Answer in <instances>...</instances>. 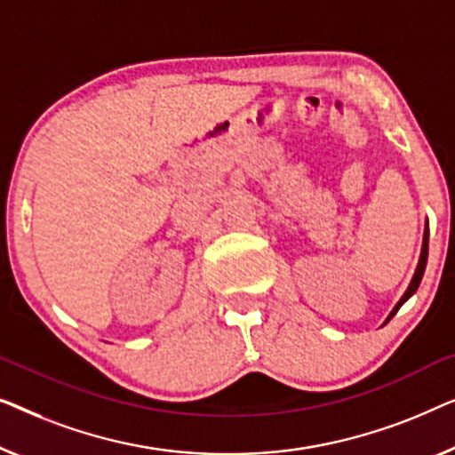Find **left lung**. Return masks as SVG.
Segmentation results:
<instances>
[{"label": "left lung", "instance_id": "obj_1", "mask_svg": "<svg viewBox=\"0 0 455 455\" xmlns=\"http://www.w3.org/2000/svg\"><path fill=\"white\" fill-rule=\"evenodd\" d=\"M427 258H428V227L425 228V236H422V251H420V259H419V266H417V272H414V276H412V283H411V286H408V291L404 292V297H402L400 300H398V305L394 307V311L389 313V317H394L395 313H398V309L402 305L406 303L408 299L412 297L414 292H417V289H419V284H420V280H422V274H425V267H427Z\"/></svg>", "mask_w": 455, "mask_h": 455}]
</instances>
